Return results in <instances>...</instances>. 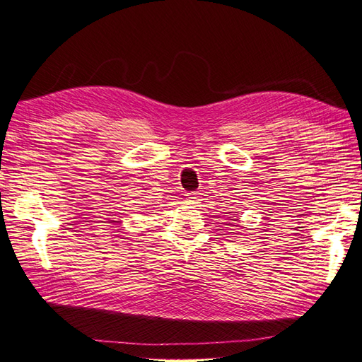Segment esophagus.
I'll return each instance as SVG.
<instances>
[{
	"label": "esophagus",
	"instance_id": "obj_1",
	"mask_svg": "<svg viewBox=\"0 0 362 362\" xmlns=\"http://www.w3.org/2000/svg\"><path fill=\"white\" fill-rule=\"evenodd\" d=\"M185 201H187L188 204H197L199 194H197V193H188V194L185 196Z\"/></svg>",
	"mask_w": 362,
	"mask_h": 362
}]
</instances>
